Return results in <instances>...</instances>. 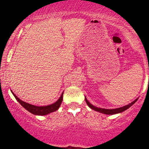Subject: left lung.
<instances>
[{"label": "left lung", "mask_w": 149, "mask_h": 149, "mask_svg": "<svg viewBox=\"0 0 149 149\" xmlns=\"http://www.w3.org/2000/svg\"><path fill=\"white\" fill-rule=\"evenodd\" d=\"M85 101H86V102L87 104V105L89 106V107L91 108V109H93L95 110V111H98L100 113H102L103 114H107V115H114V114H117V113H121V112H123L124 111H125V110H127V109H129V108L131 107L134 104V103L136 102V101H137V99L136 100H134V102H132V103L129 104L125 106V107H121V108H118V109H101V108H97V107H95V106H93L88 101H87V100L86 97H85Z\"/></svg>", "instance_id": "8db88e82"}]
</instances>
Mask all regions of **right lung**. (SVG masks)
<instances>
[{
    "label": "right lung",
    "instance_id": "right-lung-1",
    "mask_svg": "<svg viewBox=\"0 0 149 149\" xmlns=\"http://www.w3.org/2000/svg\"><path fill=\"white\" fill-rule=\"evenodd\" d=\"M63 93H62V95H61L60 97L59 98L58 101L56 102L54 104H52L45 106V107H36V106L30 104L26 103L25 102L21 100L19 98H18L13 93V94L14 96H15V99L18 101V102H19L24 109H26L27 111H29L30 113L36 115H46L49 113H52V112L57 111V110L59 109V107H60V106L61 105L62 102Z\"/></svg>",
    "mask_w": 149,
    "mask_h": 149
}]
</instances>
